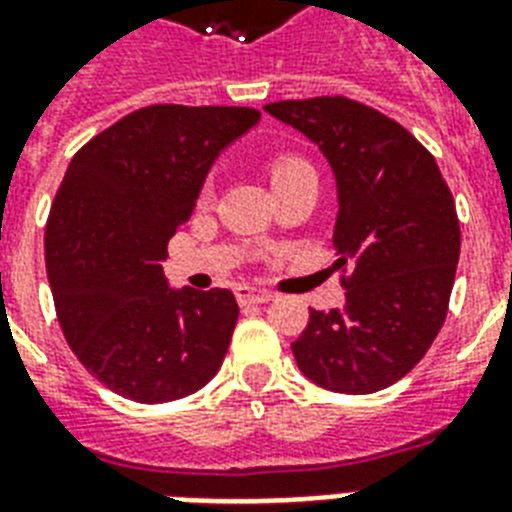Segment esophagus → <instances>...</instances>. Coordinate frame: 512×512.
<instances>
[{"label":"esophagus","instance_id":"obj_1","mask_svg":"<svg viewBox=\"0 0 512 512\" xmlns=\"http://www.w3.org/2000/svg\"><path fill=\"white\" fill-rule=\"evenodd\" d=\"M236 297H239L241 305H263V303H271L273 292H268V289H255V287H239L236 289Z\"/></svg>","mask_w":512,"mask_h":512}]
</instances>
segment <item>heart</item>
Here are the masks:
<instances>
[{
    "mask_svg": "<svg viewBox=\"0 0 512 512\" xmlns=\"http://www.w3.org/2000/svg\"><path fill=\"white\" fill-rule=\"evenodd\" d=\"M305 172H313V167L305 162L303 156H295V154H281V156H273L271 162H268V175H271V183L273 188L284 180H292L297 175H305Z\"/></svg>",
    "mask_w": 512,
    "mask_h": 512,
    "instance_id": "obj_1",
    "label": "heart"
}]
</instances>
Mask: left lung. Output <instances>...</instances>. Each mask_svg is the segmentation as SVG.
<instances>
[{"instance_id": "8db88e82", "label": "left lung", "mask_w": 512, "mask_h": 512, "mask_svg": "<svg viewBox=\"0 0 512 512\" xmlns=\"http://www.w3.org/2000/svg\"><path fill=\"white\" fill-rule=\"evenodd\" d=\"M265 111L321 148L340 201L332 244L345 308L311 311L292 342L297 366L335 393L388 388L444 327L460 260L452 191L412 132L358 100H279Z\"/></svg>"}]
</instances>
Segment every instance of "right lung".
<instances>
[{
  "instance_id": "1",
  "label": "right lung",
  "mask_w": 512,
  "mask_h": 512,
  "mask_svg": "<svg viewBox=\"0 0 512 512\" xmlns=\"http://www.w3.org/2000/svg\"><path fill=\"white\" fill-rule=\"evenodd\" d=\"M257 119L239 106H146L68 164L44 231L47 279L66 342L119 396L177 401L223 364L236 297L170 289L162 263L217 154Z\"/></svg>"
}]
</instances>
